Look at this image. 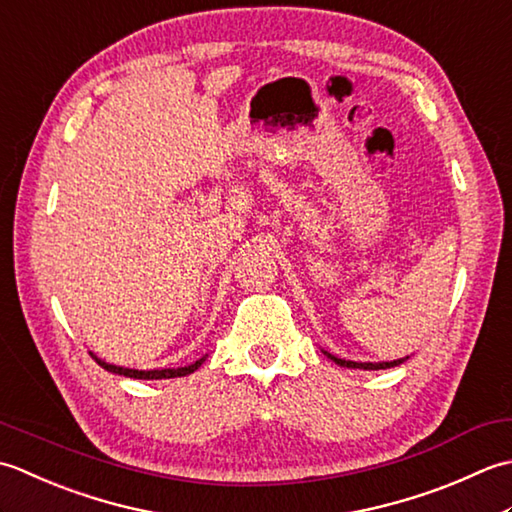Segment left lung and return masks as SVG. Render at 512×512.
<instances>
[{
  "mask_svg": "<svg viewBox=\"0 0 512 512\" xmlns=\"http://www.w3.org/2000/svg\"><path fill=\"white\" fill-rule=\"evenodd\" d=\"M322 353H325V356H327L329 360H333V362H336V364H340V367H347V369H364V371L391 369V367H398V364H402V362L409 360V356H406V358H400V360H391V362H353V360H344V358L333 356V353H329V351H325V349H322Z\"/></svg>",
  "mask_w": 512,
  "mask_h": 512,
  "instance_id": "obj_1",
  "label": "left lung"
}]
</instances>
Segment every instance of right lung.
Segmentation results:
<instances>
[{
  "instance_id": "obj_1",
  "label": "right lung",
  "mask_w": 512,
  "mask_h": 512,
  "mask_svg": "<svg viewBox=\"0 0 512 512\" xmlns=\"http://www.w3.org/2000/svg\"><path fill=\"white\" fill-rule=\"evenodd\" d=\"M90 356L95 358V362L99 364L101 369H106V371H110V373H117V375H125V378H134V380H170V378H183V375H190V373H194V371H196L198 367H201V364L205 362L207 353H205L203 358H198L196 362L187 364V367H176V369H150V371H139V369L117 367V364H110V362H106V360L97 358L95 353H92V351H90Z\"/></svg>"
}]
</instances>
